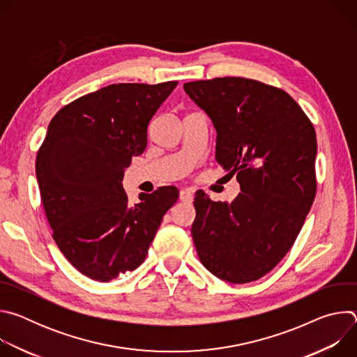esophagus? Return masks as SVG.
Returning a JSON list of instances; mask_svg holds the SVG:
<instances>
[{
    "instance_id": "obj_1",
    "label": "esophagus",
    "mask_w": 357,
    "mask_h": 357,
    "mask_svg": "<svg viewBox=\"0 0 357 357\" xmlns=\"http://www.w3.org/2000/svg\"><path fill=\"white\" fill-rule=\"evenodd\" d=\"M179 199H181V202L192 203V202H193V193H192V192H189V190H181V193H179Z\"/></svg>"
}]
</instances>
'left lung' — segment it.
<instances>
[{
  "label": "left lung",
  "instance_id": "1",
  "mask_svg": "<svg viewBox=\"0 0 357 357\" xmlns=\"http://www.w3.org/2000/svg\"><path fill=\"white\" fill-rule=\"evenodd\" d=\"M183 89L211 117L216 161L241 189L231 203L196 192L197 256L223 281H256L284 259L314 203V126L288 93L252 79L196 80Z\"/></svg>",
  "mask_w": 357,
  "mask_h": 357
}]
</instances>
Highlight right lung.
<instances>
[{
  "instance_id": "add662e5",
  "label": "right lung",
  "mask_w": 357,
  "mask_h": 357,
  "mask_svg": "<svg viewBox=\"0 0 357 357\" xmlns=\"http://www.w3.org/2000/svg\"><path fill=\"white\" fill-rule=\"evenodd\" d=\"M176 84H110L76 98L49 123L36 155L43 209L66 260L94 281L139 267L179 197L175 186H162L131 205L121 183Z\"/></svg>"
}]
</instances>
